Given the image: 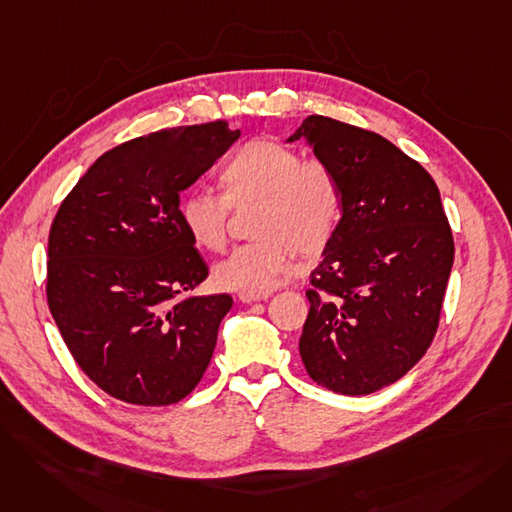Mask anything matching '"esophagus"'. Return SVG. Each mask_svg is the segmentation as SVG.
Segmentation results:
<instances>
[{
	"instance_id": "obj_1",
	"label": "esophagus",
	"mask_w": 512,
	"mask_h": 512,
	"mask_svg": "<svg viewBox=\"0 0 512 512\" xmlns=\"http://www.w3.org/2000/svg\"><path fill=\"white\" fill-rule=\"evenodd\" d=\"M272 292L265 290V292H240L238 299L242 303H255V301H261V299H270Z\"/></svg>"
}]
</instances>
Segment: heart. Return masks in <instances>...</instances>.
<instances>
[{
	"mask_svg": "<svg viewBox=\"0 0 512 512\" xmlns=\"http://www.w3.org/2000/svg\"><path fill=\"white\" fill-rule=\"evenodd\" d=\"M218 184L220 195H186L178 215L199 249L222 251L230 207L257 205L253 234L261 240L236 247L213 270L215 282L226 290H270L294 270L297 253L315 259L336 234L342 197L326 161L305 159L274 141H251L232 153Z\"/></svg>",
	"mask_w": 512,
	"mask_h": 512,
	"instance_id": "heart-1",
	"label": "heart"
}]
</instances>
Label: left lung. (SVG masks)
<instances>
[{"label":"left lung","instance_id":"left-lung-1","mask_svg":"<svg viewBox=\"0 0 512 512\" xmlns=\"http://www.w3.org/2000/svg\"><path fill=\"white\" fill-rule=\"evenodd\" d=\"M305 139L334 170L342 218L311 272L299 342L311 380L363 396L400 380L432 344L454 261L434 178L371 130L309 116Z\"/></svg>","mask_w":512,"mask_h":512}]
</instances>
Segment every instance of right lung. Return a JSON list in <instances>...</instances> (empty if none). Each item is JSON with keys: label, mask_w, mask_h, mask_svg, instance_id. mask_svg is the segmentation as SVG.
Listing matches in <instances>:
<instances>
[{"label": "right lung", "mask_w": 512, "mask_h": 512, "mask_svg": "<svg viewBox=\"0 0 512 512\" xmlns=\"http://www.w3.org/2000/svg\"><path fill=\"white\" fill-rule=\"evenodd\" d=\"M240 137L226 120L166 128L105 151L49 230L47 305L103 392L141 407L191 394L230 294L186 297L209 270L180 222V193Z\"/></svg>", "instance_id": "add662e5"}]
</instances>
